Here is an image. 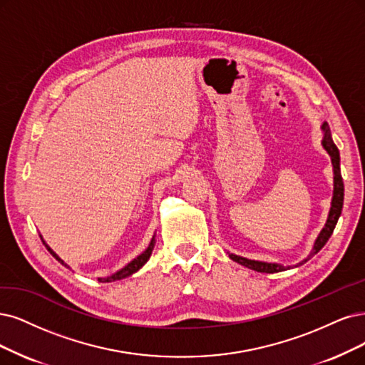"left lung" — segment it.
<instances>
[{"mask_svg": "<svg viewBox=\"0 0 365 365\" xmlns=\"http://www.w3.org/2000/svg\"><path fill=\"white\" fill-rule=\"evenodd\" d=\"M322 129H323V132H325V137H323L322 144H323V147H325V150L329 153L331 160H332V165H334V195H332V203H331V210H329L328 221H327L325 227H323V230L320 232L312 254H309L308 257L305 260H302L299 264H304L305 262H308L309 259L313 257L314 254H317L323 247H325V244H327L328 239L331 237V235L334 232V228L336 225V221H339V218H340L341 209H343L344 185H343V178H341V171H340V152H339V148H336V145L332 141L331 130H329V126H328L327 121H325V123H323ZM228 255H230V259L235 260L236 263L245 266L248 269H252V271H257V272L275 274V272L287 271V269H290V266L284 267V266L277 264V263H264V262L248 260V259L240 257V255H236V254H228Z\"/></svg>", "mask_w": 365, "mask_h": 365, "instance_id": "left-lung-1", "label": "left lung"}]
</instances>
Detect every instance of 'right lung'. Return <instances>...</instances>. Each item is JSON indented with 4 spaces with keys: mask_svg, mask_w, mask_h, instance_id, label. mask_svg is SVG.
I'll return each mask as SVG.
<instances>
[{
    "mask_svg": "<svg viewBox=\"0 0 365 365\" xmlns=\"http://www.w3.org/2000/svg\"><path fill=\"white\" fill-rule=\"evenodd\" d=\"M153 247H155V237L152 239V242H150V245H148V248L143 252V254H140L137 259H133L128 266H125L123 269H120L118 272H115L114 275H111V277H108V278H99V281L101 282H111V281H115V279H121V278H126V277H129V275H132V274H135L138 271V269H141L144 264H145V262L148 260V257H150V254H152V250H153ZM49 251H51V248L49 247H46ZM51 254L53 255V257H56L60 263H63V260L61 259H58L57 257V254L53 252V251H51Z\"/></svg>",
    "mask_w": 365,
    "mask_h": 365,
    "instance_id": "1",
    "label": "right lung"
}]
</instances>
